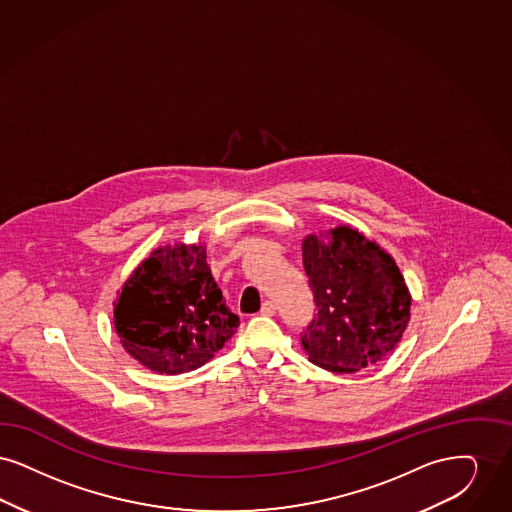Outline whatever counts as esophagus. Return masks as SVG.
Listing matches in <instances>:
<instances>
[{
  "instance_id": "34e87169",
  "label": "esophagus",
  "mask_w": 512,
  "mask_h": 512,
  "mask_svg": "<svg viewBox=\"0 0 512 512\" xmlns=\"http://www.w3.org/2000/svg\"><path fill=\"white\" fill-rule=\"evenodd\" d=\"M275 310H277V308H275V304H273L271 300H266V302L262 304V310H260V313H262V315H273Z\"/></svg>"
}]
</instances>
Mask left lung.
Returning <instances> with one entry per match:
<instances>
[{"label":"left lung","instance_id":"left-lung-1","mask_svg":"<svg viewBox=\"0 0 512 512\" xmlns=\"http://www.w3.org/2000/svg\"><path fill=\"white\" fill-rule=\"evenodd\" d=\"M308 235L302 262L315 315L300 333L308 359L333 373H356L390 354L409 323L411 296L400 269L352 227Z\"/></svg>","mask_w":512,"mask_h":512}]
</instances>
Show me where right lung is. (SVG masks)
Segmentation results:
<instances>
[{
    "label": "right lung",
    "instance_id": "add662e5",
    "mask_svg": "<svg viewBox=\"0 0 512 512\" xmlns=\"http://www.w3.org/2000/svg\"><path fill=\"white\" fill-rule=\"evenodd\" d=\"M124 350L155 373L195 371L239 327L202 245L158 248L126 281L114 310Z\"/></svg>",
    "mask_w": 512,
    "mask_h": 512
}]
</instances>
